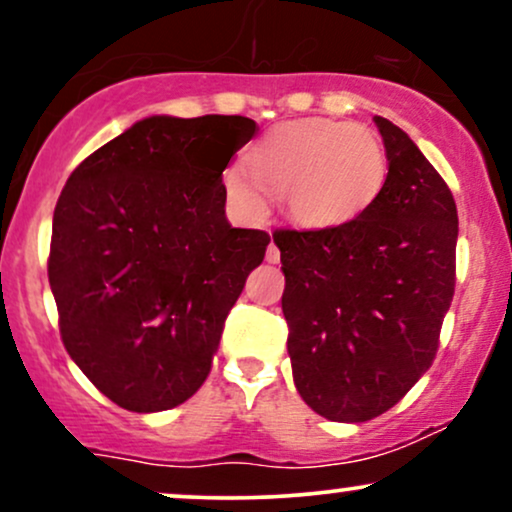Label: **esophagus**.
I'll list each match as a JSON object with an SVG mask.
<instances>
[{"label":"esophagus","instance_id":"esophagus-1","mask_svg":"<svg viewBox=\"0 0 512 512\" xmlns=\"http://www.w3.org/2000/svg\"><path fill=\"white\" fill-rule=\"evenodd\" d=\"M279 248H276V245H274V240H272V243H269V248H267V262H272V264H276V262H279Z\"/></svg>","mask_w":512,"mask_h":512}]
</instances>
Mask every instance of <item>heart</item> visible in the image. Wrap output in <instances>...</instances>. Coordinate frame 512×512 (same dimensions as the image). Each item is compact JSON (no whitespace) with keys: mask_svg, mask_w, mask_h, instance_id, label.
Returning <instances> with one entry per match:
<instances>
[{"mask_svg":"<svg viewBox=\"0 0 512 512\" xmlns=\"http://www.w3.org/2000/svg\"><path fill=\"white\" fill-rule=\"evenodd\" d=\"M248 162L228 163L221 175L231 207L243 219H264L276 192L291 221L313 231L354 221L387 180V151L373 129L322 117L274 127Z\"/></svg>","mask_w":512,"mask_h":512,"instance_id":"b5f03b06","label":"heart"}]
</instances>
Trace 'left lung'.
I'll use <instances>...</instances> for the list:
<instances>
[{"label": "left lung", "mask_w": 512, "mask_h": 512, "mask_svg": "<svg viewBox=\"0 0 512 512\" xmlns=\"http://www.w3.org/2000/svg\"><path fill=\"white\" fill-rule=\"evenodd\" d=\"M373 122L387 151L378 199L344 226L274 233L293 383L342 424L395 407L431 368L455 293L452 192L407 132Z\"/></svg>", "instance_id": "1"}]
</instances>
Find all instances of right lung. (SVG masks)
Masks as SVG:
<instances>
[{"label":"right lung","instance_id":"right-lung-1","mask_svg":"<svg viewBox=\"0 0 512 512\" xmlns=\"http://www.w3.org/2000/svg\"><path fill=\"white\" fill-rule=\"evenodd\" d=\"M240 115H151L69 175L48 276L64 349L105 397L173 409L207 380L269 236L233 228L221 175L255 137Z\"/></svg>","mask_w":512,"mask_h":512}]
</instances>
